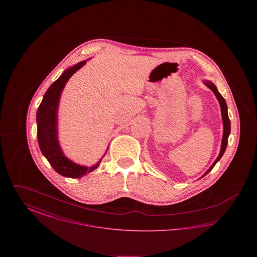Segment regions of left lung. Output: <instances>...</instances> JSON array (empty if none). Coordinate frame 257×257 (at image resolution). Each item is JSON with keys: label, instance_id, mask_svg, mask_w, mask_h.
<instances>
[{"label": "left lung", "instance_id": "1", "mask_svg": "<svg viewBox=\"0 0 257 257\" xmlns=\"http://www.w3.org/2000/svg\"><path fill=\"white\" fill-rule=\"evenodd\" d=\"M203 83H204L205 86H207L208 88H210V89L214 92L215 96L217 97L219 103H220L221 119H222V123H223V133H222V139H221L220 154H219V156L217 157V159L215 160V162L212 164V166H211V167L208 169L207 171H205V173L201 176V178L204 177L209 171H212V169L215 167V165H216V164L220 161V158L222 157V155H223V153H224V151H225V149H226V147H227V141H228V137H229V134H230V120H229V117H228L227 105H226V102H225L224 98L221 96V94L218 91L217 86H215L212 82H210V81H204Z\"/></svg>", "mask_w": 257, "mask_h": 257}]
</instances>
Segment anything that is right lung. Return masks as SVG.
I'll return each instance as SVG.
<instances>
[{
    "instance_id": "add662e5",
    "label": "right lung",
    "mask_w": 257,
    "mask_h": 257,
    "mask_svg": "<svg viewBox=\"0 0 257 257\" xmlns=\"http://www.w3.org/2000/svg\"><path fill=\"white\" fill-rule=\"evenodd\" d=\"M86 61H80L63 71L60 78L56 80L47 91L37 111V141L43 156L48 160L50 165L59 174L69 178H81L95 169H97L101 160L93 166L86 167L74 163L68 159L60 146L58 136V111L61 95L67 81L77 72Z\"/></svg>"
}]
</instances>
